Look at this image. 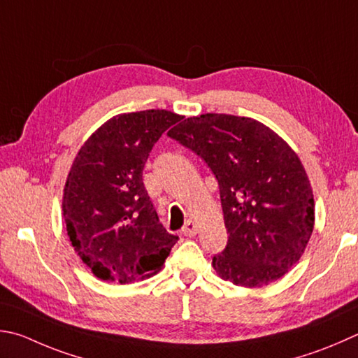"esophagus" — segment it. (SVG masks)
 I'll return each instance as SVG.
<instances>
[{"mask_svg":"<svg viewBox=\"0 0 358 358\" xmlns=\"http://www.w3.org/2000/svg\"><path fill=\"white\" fill-rule=\"evenodd\" d=\"M181 233H183L185 236H194V235H197V233H199V224L196 222V220L189 219V220H187V222L185 224V227H183V230H181Z\"/></svg>","mask_w":358,"mask_h":358,"instance_id":"obj_1","label":"esophagus"}]
</instances>
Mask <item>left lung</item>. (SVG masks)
<instances>
[{
  "mask_svg": "<svg viewBox=\"0 0 358 358\" xmlns=\"http://www.w3.org/2000/svg\"><path fill=\"white\" fill-rule=\"evenodd\" d=\"M169 136L216 175L229 241L214 255L216 274L238 287H264L303 255L315 227V199L297 153L250 117H187Z\"/></svg>",
  "mask_w": 358,
  "mask_h": 358,
  "instance_id": "1",
  "label": "left lung"
}]
</instances>
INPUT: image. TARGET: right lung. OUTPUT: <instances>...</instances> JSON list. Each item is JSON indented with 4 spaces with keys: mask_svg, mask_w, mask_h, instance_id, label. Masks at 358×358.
<instances>
[{
    "mask_svg": "<svg viewBox=\"0 0 358 358\" xmlns=\"http://www.w3.org/2000/svg\"><path fill=\"white\" fill-rule=\"evenodd\" d=\"M180 120L166 109L114 115L71 162L64 222L78 257L100 280L127 285L152 277L177 243L159 224L142 171L161 134Z\"/></svg>",
    "mask_w": 358,
    "mask_h": 358,
    "instance_id": "add662e5",
    "label": "right lung"
}]
</instances>
